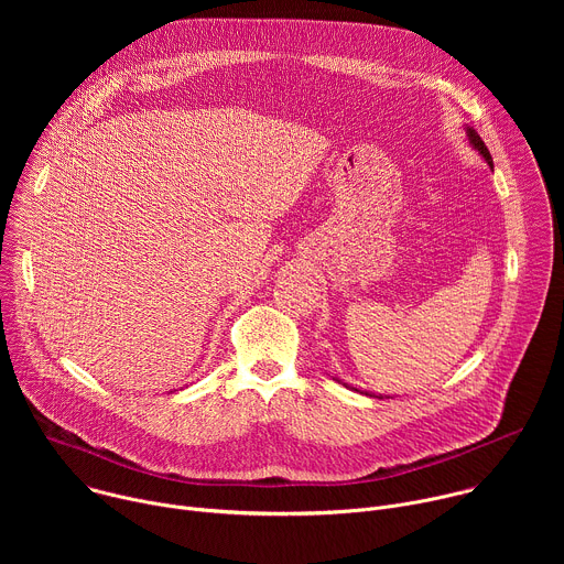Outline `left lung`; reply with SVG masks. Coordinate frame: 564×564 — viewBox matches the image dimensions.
Returning <instances> with one entry per match:
<instances>
[{
	"label": "left lung",
	"mask_w": 564,
	"mask_h": 564,
	"mask_svg": "<svg viewBox=\"0 0 564 564\" xmlns=\"http://www.w3.org/2000/svg\"><path fill=\"white\" fill-rule=\"evenodd\" d=\"M464 133H466V142H468V147H473L481 158L487 160V165L494 170V158H491V153H489V149H487V144L481 142V138L477 135V131L475 129H470L468 124H464ZM337 379V377H335ZM337 381H341V379H337ZM346 388H350V390H357V392H361V394H366V397H375V399H390V394H381V392H368V390H361V388H357V386H350V383H346V381H341Z\"/></svg>",
	"instance_id": "1"
}]
</instances>
